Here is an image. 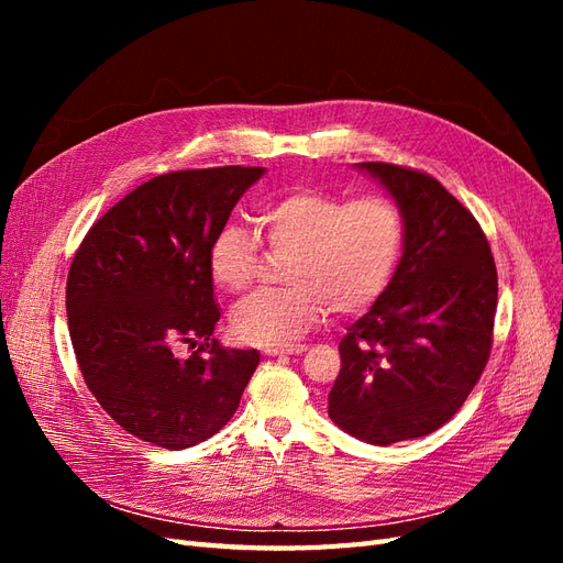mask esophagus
<instances>
[{
	"label": "esophagus",
	"mask_w": 563,
	"mask_h": 563,
	"mask_svg": "<svg viewBox=\"0 0 563 563\" xmlns=\"http://www.w3.org/2000/svg\"><path fill=\"white\" fill-rule=\"evenodd\" d=\"M305 350V345H286V347H267L265 350V354H269V356H279V354H302Z\"/></svg>",
	"instance_id": "obj_1"
}]
</instances>
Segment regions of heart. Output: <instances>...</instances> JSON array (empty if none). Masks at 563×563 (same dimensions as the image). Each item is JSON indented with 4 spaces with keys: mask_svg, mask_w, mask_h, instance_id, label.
I'll list each match as a JSON object with an SVG mask.
<instances>
[{
    "mask_svg": "<svg viewBox=\"0 0 563 563\" xmlns=\"http://www.w3.org/2000/svg\"><path fill=\"white\" fill-rule=\"evenodd\" d=\"M267 244L291 253L284 279L236 305L230 323L249 345L286 347L327 317L360 312L385 291L404 251L406 218L389 197H345L291 190L269 199L258 213ZM261 242L236 223L220 228L209 251L213 282L242 294L258 269Z\"/></svg>",
    "mask_w": 563,
    "mask_h": 563,
    "instance_id": "obj_1",
    "label": "heart"
}]
</instances>
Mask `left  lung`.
I'll list each match as a JSON object with an SVG mask.
<instances>
[{
	"instance_id": "8db88e82",
	"label": "left lung",
	"mask_w": 563,
	"mask_h": 563,
	"mask_svg": "<svg viewBox=\"0 0 563 563\" xmlns=\"http://www.w3.org/2000/svg\"><path fill=\"white\" fill-rule=\"evenodd\" d=\"M406 218L404 255L373 308L340 340L329 416L368 444H397L449 422L493 345L498 272L476 218L418 168L362 162Z\"/></svg>"
}]
</instances>
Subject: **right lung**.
<instances>
[{
  "label": "right lung",
  "mask_w": 563,
  "mask_h": 563,
  "mask_svg": "<svg viewBox=\"0 0 563 563\" xmlns=\"http://www.w3.org/2000/svg\"><path fill=\"white\" fill-rule=\"evenodd\" d=\"M261 166L155 176L98 218L79 244L65 305L81 378L106 413L162 449H190L240 408L261 362L211 338L209 251ZM197 351L187 357L179 345Z\"/></svg>",
  "instance_id": "add662e5"
}]
</instances>
